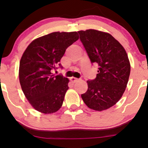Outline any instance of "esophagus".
Masks as SVG:
<instances>
[{"mask_svg": "<svg viewBox=\"0 0 148 148\" xmlns=\"http://www.w3.org/2000/svg\"><path fill=\"white\" fill-rule=\"evenodd\" d=\"M70 81H71V82H72V83H76V82H78V81H79V79H76V78H74V77H72V78H70Z\"/></svg>", "mask_w": 148, "mask_h": 148, "instance_id": "34e87169", "label": "esophagus"}]
</instances>
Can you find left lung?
Here are the masks:
<instances>
[{
    "instance_id": "1",
    "label": "left lung",
    "mask_w": 148,
    "mask_h": 148,
    "mask_svg": "<svg viewBox=\"0 0 148 148\" xmlns=\"http://www.w3.org/2000/svg\"><path fill=\"white\" fill-rule=\"evenodd\" d=\"M92 63L99 66L95 79L88 81L81 97L86 106L101 111L114 106L123 96L131 66L126 51L111 34L94 29L78 31Z\"/></svg>"
}]
</instances>
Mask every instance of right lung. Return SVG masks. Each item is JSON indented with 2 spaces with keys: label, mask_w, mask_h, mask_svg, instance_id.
<instances>
[{
  "label": "right lung",
  "mask_w": 148,
  "mask_h": 148,
  "mask_svg": "<svg viewBox=\"0 0 148 148\" xmlns=\"http://www.w3.org/2000/svg\"><path fill=\"white\" fill-rule=\"evenodd\" d=\"M79 40L76 32H54L34 40L20 60L19 82L25 97L37 111L55 113L62 106L69 79L54 76L66 49Z\"/></svg>",
  "instance_id": "right-lung-1"
}]
</instances>
